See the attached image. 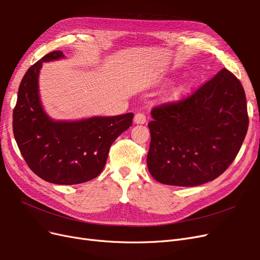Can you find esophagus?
Instances as JSON below:
<instances>
[{"instance_id": "1", "label": "esophagus", "mask_w": 260, "mask_h": 260, "mask_svg": "<svg viewBox=\"0 0 260 260\" xmlns=\"http://www.w3.org/2000/svg\"><path fill=\"white\" fill-rule=\"evenodd\" d=\"M135 123H138V124H143L146 122V117L143 113H137L135 115Z\"/></svg>"}]
</instances>
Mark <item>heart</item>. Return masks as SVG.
Instances as JSON below:
<instances>
[{
    "label": "heart",
    "instance_id": "1",
    "mask_svg": "<svg viewBox=\"0 0 260 260\" xmlns=\"http://www.w3.org/2000/svg\"><path fill=\"white\" fill-rule=\"evenodd\" d=\"M185 90V86H181V88H179L176 92H175V94H176V95H178V94H180L181 92H183Z\"/></svg>",
    "mask_w": 260,
    "mask_h": 260
}]
</instances>
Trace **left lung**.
Listing matches in <instances>:
<instances>
[{"instance_id": "8db88e82", "label": "left lung", "mask_w": 260, "mask_h": 260, "mask_svg": "<svg viewBox=\"0 0 260 260\" xmlns=\"http://www.w3.org/2000/svg\"><path fill=\"white\" fill-rule=\"evenodd\" d=\"M147 168L162 184L215 180L237 157L247 133L245 92L223 68L191 95L152 109Z\"/></svg>"}]
</instances>
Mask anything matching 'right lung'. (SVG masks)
Listing matches in <instances>:
<instances>
[{"instance_id": "obj_1", "label": "right lung", "mask_w": 260, "mask_h": 260, "mask_svg": "<svg viewBox=\"0 0 260 260\" xmlns=\"http://www.w3.org/2000/svg\"><path fill=\"white\" fill-rule=\"evenodd\" d=\"M64 57L53 51L23 76L13 112V132L29 168L54 184H79L104 169L114 141L132 124L133 114L91 117L78 121H54L39 96V73L43 61Z\"/></svg>"}]
</instances>
